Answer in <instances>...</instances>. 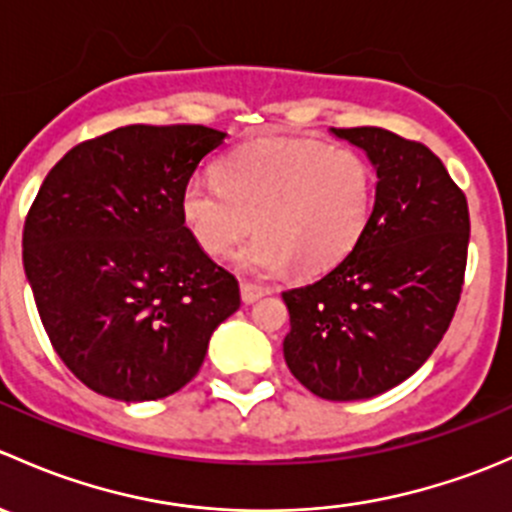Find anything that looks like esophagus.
Masks as SVG:
<instances>
[{
    "label": "esophagus",
    "instance_id": "1",
    "mask_svg": "<svg viewBox=\"0 0 512 512\" xmlns=\"http://www.w3.org/2000/svg\"><path fill=\"white\" fill-rule=\"evenodd\" d=\"M267 294V287H260V285H252V282H242L240 285V297L245 304H252L257 302L260 297H265Z\"/></svg>",
    "mask_w": 512,
    "mask_h": 512
}]
</instances>
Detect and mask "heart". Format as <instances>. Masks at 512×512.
<instances>
[{
    "instance_id": "1",
    "label": "heart",
    "mask_w": 512,
    "mask_h": 512,
    "mask_svg": "<svg viewBox=\"0 0 512 512\" xmlns=\"http://www.w3.org/2000/svg\"><path fill=\"white\" fill-rule=\"evenodd\" d=\"M374 205V170L359 151L317 138H257L220 160L218 178L185 183L180 210L210 257H225L255 223L237 265L319 275L352 255Z\"/></svg>"
}]
</instances>
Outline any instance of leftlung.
<instances>
[{
    "label": "left lung",
    "mask_w": 512,
    "mask_h": 512,
    "mask_svg": "<svg viewBox=\"0 0 512 512\" xmlns=\"http://www.w3.org/2000/svg\"><path fill=\"white\" fill-rule=\"evenodd\" d=\"M376 170L364 237L322 280L282 292L285 361L327 401L394 389L433 354L466 275L471 218L463 190L423 143L384 128H332Z\"/></svg>",
    "instance_id": "left-lung-1"
}]
</instances>
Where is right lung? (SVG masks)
Segmentation results:
<instances>
[{
	"label": "right lung",
	"instance_id": "right-lung-1",
	"mask_svg": "<svg viewBox=\"0 0 512 512\" xmlns=\"http://www.w3.org/2000/svg\"><path fill=\"white\" fill-rule=\"evenodd\" d=\"M227 133L123 126L71 148L24 223V272L51 347L91 391L156 401L183 389L240 287L185 227L183 188Z\"/></svg>",
	"mask_w": 512,
	"mask_h": 512
}]
</instances>
